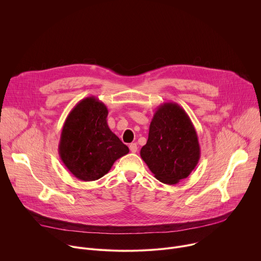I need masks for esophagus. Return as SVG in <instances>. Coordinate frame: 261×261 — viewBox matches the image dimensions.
<instances>
[{
  "label": "esophagus",
  "instance_id": "1",
  "mask_svg": "<svg viewBox=\"0 0 261 261\" xmlns=\"http://www.w3.org/2000/svg\"><path fill=\"white\" fill-rule=\"evenodd\" d=\"M129 148H130V151L132 152V153H136L137 152V144L134 142V143H131L130 145H129Z\"/></svg>",
  "mask_w": 261,
  "mask_h": 261
}]
</instances>
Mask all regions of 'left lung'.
<instances>
[{"label":"left lung","instance_id":"1","mask_svg":"<svg viewBox=\"0 0 261 261\" xmlns=\"http://www.w3.org/2000/svg\"><path fill=\"white\" fill-rule=\"evenodd\" d=\"M140 157L154 176L167 185L188 177L196 167L200 159L197 133L178 104L166 102L157 108Z\"/></svg>","mask_w":261,"mask_h":261}]
</instances>
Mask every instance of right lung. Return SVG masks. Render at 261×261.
I'll return each instance as SVG.
<instances>
[{"instance_id":"obj_1","label":"right lung","mask_w":261,"mask_h":261,"mask_svg":"<svg viewBox=\"0 0 261 261\" xmlns=\"http://www.w3.org/2000/svg\"><path fill=\"white\" fill-rule=\"evenodd\" d=\"M106 105L94 96L80 101L61 133L59 155L67 169L84 181L105 175L129 148L107 125Z\"/></svg>"}]
</instances>
